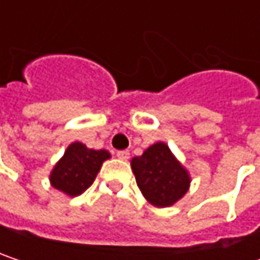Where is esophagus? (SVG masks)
Segmentation results:
<instances>
[{
  "mask_svg": "<svg viewBox=\"0 0 260 260\" xmlns=\"http://www.w3.org/2000/svg\"><path fill=\"white\" fill-rule=\"evenodd\" d=\"M129 150H119L117 152V158L119 159H123V161H126L128 158H129Z\"/></svg>",
  "mask_w": 260,
  "mask_h": 260,
  "instance_id": "1",
  "label": "esophagus"
}]
</instances>
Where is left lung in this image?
Here are the masks:
<instances>
[{
    "label": "left lung",
    "mask_w": 260,
    "mask_h": 260,
    "mask_svg": "<svg viewBox=\"0 0 260 260\" xmlns=\"http://www.w3.org/2000/svg\"><path fill=\"white\" fill-rule=\"evenodd\" d=\"M131 169L144 199L155 208H169L188 192L191 176L164 141L149 146L131 159Z\"/></svg>",
    "instance_id": "left-lung-1"
}]
</instances>
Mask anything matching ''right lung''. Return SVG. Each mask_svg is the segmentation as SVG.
<instances>
[{"instance_id": "obj_1", "label": "right lung", "mask_w": 260, "mask_h": 260, "mask_svg": "<svg viewBox=\"0 0 260 260\" xmlns=\"http://www.w3.org/2000/svg\"><path fill=\"white\" fill-rule=\"evenodd\" d=\"M110 158L111 153L105 149L94 150L81 141H74L51 170L49 182L66 196L77 197L93 183L104 161Z\"/></svg>"}]
</instances>
